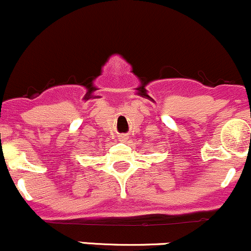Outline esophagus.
I'll list each match as a JSON object with an SVG mask.
<instances>
[{
	"mask_svg": "<svg viewBox=\"0 0 251 251\" xmlns=\"http://www.w3.org/2000/svg\"><path fill=\"white\" fill-rule=\"evenodd\" d=\"M121 139H122V140H126V135H122V136H121Z\"/></svg>",
	"mask_w": 251,
	"mask_h": 251,
	"instance_id": "esophagus-1",
	"label": "esophagus"
}]
</instances>
